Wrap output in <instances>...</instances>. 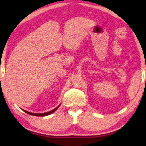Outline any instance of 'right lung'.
I'll list each match as a JSON object with an SVG mask.
<instances>
[{"label":"right lung","instance_id":"obj_1","mask_svg":"<svg viewBox=\"0 0 146 146\" xmlns=\"http://www.w3.org/2000/svg\"><path fill=\"white\" fill-rule=\"evenodd\" d=\"M60 106V104L58 105L57 107L55 108V109H53V110L49 111H48V112H46V113H31V112L27 111H26V110H23L24 111V112H26V113H28V114H29V115L36 116V117H45V116H48L49 115L52 114V113L55 112L56 110H57V109L59 108V106Z\"/></svg>","mask_w":146,"mask_h":146}]
</instances>
